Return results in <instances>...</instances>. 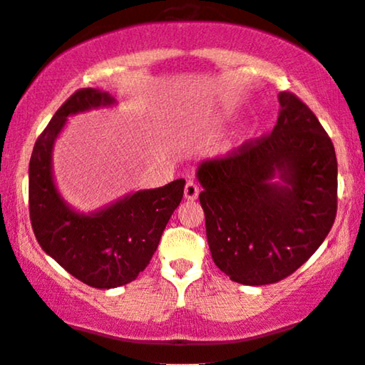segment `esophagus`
Instances as JSON below:
<instances>
[{
    "mask_svg": "<svg viewBox=\"0 0 365 365\" xmlns=\"http://www.w3.org/2000/svg\"><path fill=\"white\" fill-rule=\"evenodd\" d=\"M198 193H200V187L197 185V182L193 180H188L185 185V198L187 200H197Z\"/></svg>",
    "mask_w": 365,
    "mask_h": 365,
    "instance_id": "esophagus-1",
    "label": "esophagus"
}]
</instances>
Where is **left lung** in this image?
Returning <instances> with one entry per match:
<instances>
[{"label": "left lung", "instance_id": "1", "mask_svg": "<svg viewBox=\"0 0 365 365\" xmlns=\"http://www.w3.org/2000/svg\"><path fill=\"white\" fill-rule=\"evenodd\" d=\"M269 137L198 165L212 259L244 285L275 284L304 265L337 212V158L304 101L282 91Z\"/></svg>", "mask_w": 365, "mask_h": 365}]
</instances>
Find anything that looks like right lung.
Wrapping results in <instances>:
<instances>
[{
  "label": "right lung",
  "instance_id": "1",
  "mask_svg": "<svg viewBox=\"0 0 365 365\" xmlns=\"http://www.w3.org/2000/svg\"><path fill=\"white\" fill-rule=\"evenodd\" d=\"M115 105L106 91L78 90L36 140L30 160V218L38 244L68 274L95 289L121 287L145 270L185 187V180L178 178L126 193L88 213L61 197L53 178V148L68 116Z\"/></svg>",
  "mask_w": 365,
  "mask_h": 365
}]
</instances>
